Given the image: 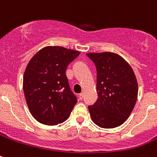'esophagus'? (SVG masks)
<instances>
[{"instance_id":"esophagus-1","label":"esophagus","mask_w":157,"mask_h":157,"mask_svg":"<svg viewBox=\"0 0 157 157\" xmlns=\"http://www.w3.org/2000/svg\"><path fill=\"white\" fill-rule=\"evenodd\" d=\"M83 98H84V94L83 93L80 94H79V99H80V100H82Z\"/></svg>"}]
</instances>
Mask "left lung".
I'll list each match as a JSON object with an SVG mask.
<instances>
[{"label":"left lung","instance_id":"obj_1","mask_svg":"<svg viewBox=\"0 0 157 157\" xmlns=\"http://www.w3.org/2000/svg\"><path fill=\"white\" fill-rule=\"evenodd\" d=\"M97 71L98 98L89 106L91 119L98 126H120L131 114L138 97V82L133 69L114 53L86 54Z\"/></svg>","mask_w":157,"mask_h":157}]
</instances>
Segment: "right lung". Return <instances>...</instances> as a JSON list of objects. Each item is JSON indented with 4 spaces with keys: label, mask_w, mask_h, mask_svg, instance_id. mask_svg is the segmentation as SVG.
I'll list each match as a JSON object with an SVG mask.
<instances>
[{
    "label": "right lung",
    "mask_w": 157,
    "mask_h": 157,
    "mask_svg": "<svg viewBox=\"0 0 157 157\" xmlns=\"http://www.w3.org/2000/svg\"><path fill=\"white\" fill-rule=\"evenodd\" d=\"M80 54L62 46H47L32 58L23 75V92L37 121L56 125L71 114L77 98L71 92L66 69Z\"/></svg>",
    "instance_id": "add662e5"
}]
</instances>
